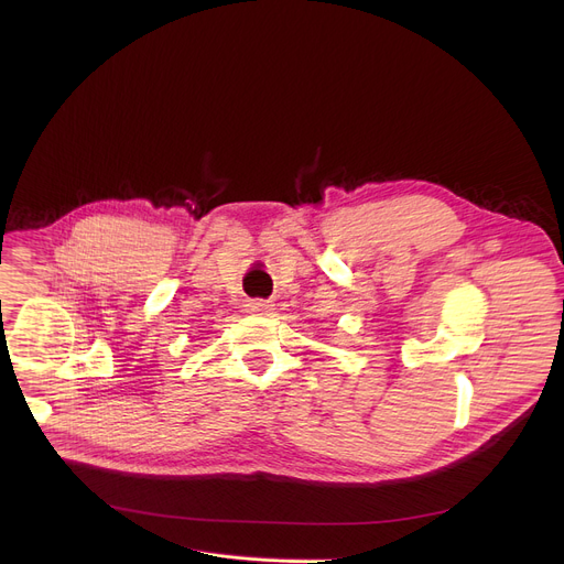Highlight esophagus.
I'll return each instance as SVG.
<instances>
[{
	"label": "esophagus",
	"instance_id": "esophagus-1",
	"mask_svg": "<svg viewBox=\"0 0 564 564\" xmlns=\"http://www.w3.org/2000/svg\"><path fill=\"white\" fill-rule=\"evenodd\" d=\"M272 310V303L270 301H263V299H252L248 303V312L250 314H268Z\"/></svg>",
	"mask_w": 564,
	"mask_h": 564
}]
</instances>
